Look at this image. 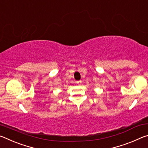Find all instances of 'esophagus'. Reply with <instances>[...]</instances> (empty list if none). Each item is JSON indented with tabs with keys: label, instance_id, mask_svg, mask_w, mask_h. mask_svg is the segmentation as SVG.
I'll return each mask as SVG.
<instances>
[{
	"label": "esophagus",
	"instance_id": "34e87169",
	"mask_svg": "<svg viewBox=\"0 0 148 148\" xmlns=\"http://www.w3.org/2000/svg\"><path fill=\"white\" fill-rule=\"evenodd\" d=\"M76 83H77V84L80 85V84H82V81H81V80H79V81H77V82H76Z\"/></svg>",
	"mask_w": 148,
	"mask_h": 148
}]
</instances>
